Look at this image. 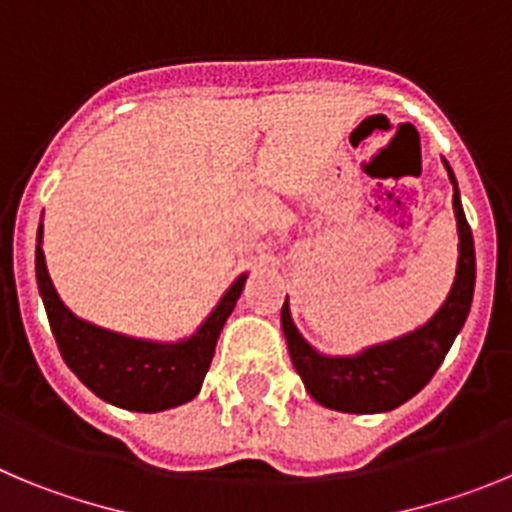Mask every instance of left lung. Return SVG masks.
<instances>
[{
  "instance_id": "obj_1",
  "label": "left lung",
  "mask_w": 512,
  "mask_h": 512,
  "mask_svg": "<svg viewBox=\"0 0 512 512\" xmlns=\"http://www.w3.org/2000/svg\"><path fill=\"white\" fill-rule=\"evenodd\" d=\"M444 165L449 170L451 186H454L459 265L449 298L426 326L408 336H400L395 342L365 349L357 357H321L303 342V336L290 321L288 301L283 303L280 324H283L293 367L301 375L311 398H316L331 411L382 413L393 411L405 400H411L418 390L426 388L428 380L439 370L459 329L467 321L474 293V239L462 201H459L457 178L446 160Z\"/></svg>"
}]
</instances>
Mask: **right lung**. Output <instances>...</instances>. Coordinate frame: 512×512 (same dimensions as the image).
<instances>
[{
  "label": "right lung",
  "instance_id": "right-lung-1",
  "mask_svg": "<svg viewBox=\"0 0 512 512\" xmlns=\"http://www.w3.org/2000/svg\"><path fill=\"white\" fill-rule=\"evenodd\" d=\"M40 239H43V227L38 229V250H35L38 288L48 311L55 344L73 375L101 400L137 413H158L196 398L214 357L216 339L245 288L247 275L237 278V283L224 293L219 306L191 339L178 344L142 342L86 324L63 306L50 283Z\"/></svg>",
  "mask_w": 512,
  "mask_h": 512
}]
</instances>
